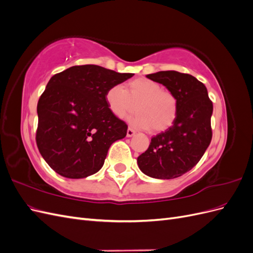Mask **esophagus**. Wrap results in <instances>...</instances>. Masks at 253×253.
<instances>
[{"mask_svg": "<svg viewBox=\"0 0 253 253\" xmlns=\"http://www.w3.org/2000/svg\"><path fill=\"white\" fill-rule=\"evenodd\" d=\"M135 134H136V132L134 131L133 128H131V127L127 128V131H126V136L127 137H133Z\"/></svg>", "mask_w": 253, "mask_h": 253, "instance_id": "obj_1", "label": "esophagus"}]
</instances>
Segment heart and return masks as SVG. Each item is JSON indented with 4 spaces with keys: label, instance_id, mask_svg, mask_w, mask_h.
<instances>
[{
    "label": "heart",
    "instance_id": "heart-1",
    "mask_svg": "<svg viewBox=\"0 0 253 253\" xmlns=\"http://www.w3.org/2000/svg\"><path fill=\"white\" fill-rule=\"evenodd\" d=\"M109 110L117 118H125L136 109L137 113L128 118L134 127L163 132L169 128L177 117L178 101L171 91L148 78H137L126 84V89L119 85L111 86L105 93ZM136 108H134V104Z\"/></svg>",
    "mask_w": 253,
    "mask_h": 253
}]
</instances>
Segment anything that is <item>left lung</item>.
<instances>
[{
	"instance_id": "obj_1",
	"label": "left lung",
	"mask_w": 253,
	"mask_h": 253,
	"mask_svg": "<svg viewBox=\"0 0 253 253\" xmlns=\"http://www.w3.org/2000/svg\"><path fill=\"white\" fill-rule=\"evenodd\" d=\"M147 78L163 84L175 95L178 113L172 126L152 137L137 164L142 173L153 178L179 177L200 162L209 147L213 104L205 84L189 74L165 71L150 74Z\"/></svg>"
}]
</instances>
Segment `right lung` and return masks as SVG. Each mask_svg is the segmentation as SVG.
Segmentation results:
<instances>
[{"label":"right lung","instance_id":"obj_1","mask_svg":"<svg viewBox=\"0 0 253 253\" xmlns=\"http://www.w3.org/2000/svg\"><path fill=\"white\" fill-rule=\"evenodd\" d=\"M133 76L93 64L52 76L38 102L36 140L53 171L79 179L101 169L112 143L127 131L109 110L105 93Z\"/></svg>","mask_w":253,"mask_h":253}]
</instances>
